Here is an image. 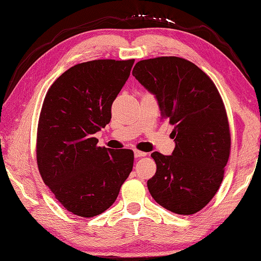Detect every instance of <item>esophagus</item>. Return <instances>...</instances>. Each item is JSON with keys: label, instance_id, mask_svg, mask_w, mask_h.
I'll return each mask as SVG.
<instances>
[{"label": "esophagus", "instance_id": "obj_1", "mask_svg": "<svg viewBox=\"0 0 261 261\" xmlns=\"http://www.w3.org/2000/svg\"><path fill=\"white\" fill-rule=\"evenodd\" d=\"M145 155H146L145 152L135 150V156H136V158H142V156H145Z\"/></svg>", "mask_w": 261, "mask_h": 261}]
</instances>
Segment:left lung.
Returning <instances> with one entry per match:
<instances>
[{
	"label": "left lung",
	"instance_id": "left-lung-1",
	"mask_svg": "<svg viewBox=\"0 0 261 261\" xmlns=\"http://www.w3.org/2000/svg\"><path fill=\"white\" fill-rule=\"evenodd\" d=\"M134 76L155 95L161 118L174 126L172 155L153 152L156 172L148 192L165 209L193 215L217 193L229 160L231 135L222 96L212 79L179 57L138 61Z\"/></svg>",
	"mask_w": 261,
	"mask_h": 261
}]
</instances>
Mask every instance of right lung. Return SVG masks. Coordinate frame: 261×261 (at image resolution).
<instances>
[{"label": "right lung", "instance_id": "obj_1", "mask_svg": "<svg viewBox=\"0 0 261 261\" xmlns=\"http://www.w3.org/2000/svg\"><path fill=\"white\" fill-rule=\"evenodd\" d=\"M135 59L77 64L45 95L37 129V165L59 203L76 216L94 217L118 196L134 167V151L97 146L94 134L110 122L111 106Z\"/></svg>", "mask_w": 261, "mask_h": 261}]
</instances>
